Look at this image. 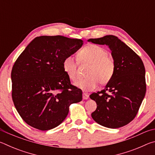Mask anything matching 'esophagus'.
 <instances>
[{
    "label": "esophagus",
    "instance_id": "obj_1",
    "mask_svg": "<svg viewBox=\"0 0 155 155\" xmlns=\"http://www.w3.org/2000/svg\"><path fill=\"white\" fill-rule=\"evenodd\" d=\"M88 98H89V94L87 93L84 92L83 94V98L84 100H87V99H88Z\"/></svg>",
    "mask_w": 155,
    "mask_h": 155
}]
</instances>
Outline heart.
Segmentation results:
<instances>
[{
	"instance_id": "b5f03b06",
	"label": "heart",
	"mask_w": 155,
	"mask_h": 155,
	"mask_svg": "<svg viewBox=\"0 0 155 155\" xmlns=\"http://www.w3.org/2000/svg\"><path fill=\"white\" fill-rule=\"evenodd\" d=\"M78 61L90 64L87 77L78 79L74 85L84 91H91L102 85L108 83L114 77L115 64L113 57L105 48L96 44H89L80 50L77 54ZM63 69L68 78L74 81L77 78V61L72 56L63 61Z\"/></svg>"
}]
</instances>
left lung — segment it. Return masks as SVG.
<instances>
[{
  "mask_svg": "<svg viewBox=\"0 0 155 155\" xmlns=\"http://www.w3.org/2000/svg\"><path fill=\"white\" fill-rule=\"evenodd\" d=\"M87 41L108 46L115 64L114 77L105 88L90 96L97 104L91 117L107 128L124 127L135 118L146 94L142 60L116 36L106 35Z\"/></svg>",
  "mask_w": 155,
  "mask_h": 155,
  "instance_id": "obj_1",
  "label": "left lung"
}]
</instances>
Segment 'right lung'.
Masks as SVG:
<instances>
[{
    "instance_id": "right-lung-1",
    "label": "right lung",
    "mask_w": 155,
    "mask_h": 155,
    "mask_svg": "<svg viewBox=\"0 0 155 155\" xmlns=\"http://www.w3.org/2000/svg\"><path fill=\"white\" fill-rule=\"evenodd\" d=\"M83 44L61 35L37 37L18 57L12 70V96L27 124L41 130L55 128L70 104L82 101V91L70 83L63 61Z\"/></svg>"
}]
</instances>
